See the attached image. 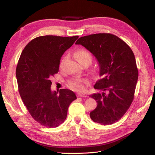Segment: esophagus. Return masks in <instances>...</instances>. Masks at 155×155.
Returning a JSON list of instances; mask_svg holds the SVG:
<instances>
[{
  "instance_id": "1",
  "label": "esophagus",
  "mask_w": 155,
  "mask_h": 155,
  "mask_svg": "<svg viewBox=\"0 0 155 155\" xmlns=\"http://www.w3.org/2000/svg\"><path fill=\"white\" fill-rule=\"evenodd\" d=\"M77 96L78 97H87V95H85V94H83V93H78V94H77Z\"/></svg>"
}]
</instances>
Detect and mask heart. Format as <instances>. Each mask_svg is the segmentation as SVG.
Instances as JSON below:
<instances>
[{"label": "heart", "mask_w": 155, "mask_h": 155, "mask_svg": "<svg viewBox=\"0 0 155 155\" xmlns=\"http://www.w3.org/2000/svg\"><path fill=\"white\" fill-rule=\"evenodd\" d=\"M76 58L77 60L79 63H81L82 61L87 59H91V56L87 51L85 50H79L77 51L76 53ZM66 58H64L59 63V67L61 68L63 65L64 61ZM88 83L87 80L83 78H75L73 79L72 80L70 81L68 83V86L70 88L74 91H83L85 89V85Z\"/></svg>", "instance_id": "obj_1"}]
</instances>
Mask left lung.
I'll return each instance as SVG.
<instances>
[{
	"instance_id": "left-lung-1",
	"label": "left lung",
	"mask_w": 155,
	"mask_h": 155,
	"mask_svg": "<svg viewBox=\"0 0 155 155\" xmlns=\"http://www.w3.org/2000/svg\"><path fill=\"white\" fill-rule=\"evenodd\" d=\"M95 56L100 76L94 88L101 90L91 96L97 102L91 111L92 120L103 125L120 120L133 101L138 71L133 51L118 37L101 33L81 37L76 42Z\"/></svg>"
}]
</instances>
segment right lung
<instances>
[{"mask_svg": "<svg viewBox=\"0 0 155 155\" xmlns=\"http://www.w3.org/2000/svg\"><path fill=\"white\" fill-rule=\"evenodd\" d=\"M79 36L45 35L32 39L22 50L16 68L21 99L36 121L46 127L63 124L77 99L68 89L51 92L50 78L59 72L61 58Z\"/></svg>", "mask_w": 155, "mask_h": 155, "instance_id": "add662e5", "label": "right lung"}]
</instances>
